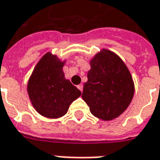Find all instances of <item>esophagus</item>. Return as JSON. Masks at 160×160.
Returning <instances> with one entry per match:
<instances>
[{
    "label": "esophagus",
    "mask_w": 160,
    "mask_h": 160,
    "mask_svg": "<svg viewBox=\"0 0 160 160\" xmlns=\"http://www.w3.org/2000/svg\"><path fill=\"white\" fill-rule=\"evenodd\" d=\"M77 87H78V89H79L80 92H82V91H83V85H82V84H80V85H79Z\"/></svg>",
    "instance_id": "1"
}]
</instances>
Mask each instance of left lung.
Segmentation results:
<instances>
[{
	"instance_id": "left-lung-1",
	"label": "left lung",
	"mask_w": 160,
	"mask_h": 160,
	"mask_svg": "<svg viewBox=\"0 0 160 160\" xmlns=\"http://www.w3.org/2000/svg\"><path fill=\"white\" fill-rule=\"evenodd\" d=\"M90 65L82 98L94 117L113 120L130 104L134 93L133 78L122 60L109 49L97 53Z\"/></svg>"
}]
</instances>
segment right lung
Segmentation results:
<instances>
[{"mask_svg": "<svg viewBox=\"0 0 160 160\" xmlns=\"http://www.w3.org/2000/svg\"><path fill=\"white\" fill-rule=\"evenodd\" d=\"M62 62L56 55L46 53L37 63L27 84V92L38 113L48 118L66 114L73 101L81 95L76 87L65 79Z\"/></svg>", "mask_w": 160, "mask_h": 160, "instance_id": "add662e5", "label": "right lung"}]
</instances>
